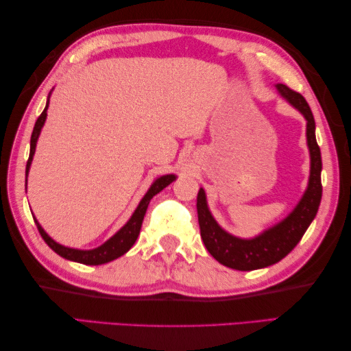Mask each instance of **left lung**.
<instances>
[{"mask_svg":"<svg viewBox=\"0 0 351 351\" xmlns=\"http://www.w3.org/2000/svg\"><path fill=\"white\" fill-rule=\"evenodd\" d=\"M275 88L286 102H289L306 119V145L311 165H309L308 186L295 208L285 219L266 228L256 237L238 238L223 230L211 215L205 189L200 188L197 194L200 237H202L206 250L216 261L230 269H237V271H255V269L272 266L283 260L298 244L309 223L314 221L322 199V157L317 141H315V123L311 108L305 97L286 85L277 84Z\"/></svg>","mask_w":351,"mask_h":351,"instance_id":"obj_1","label":"left lung"}]
</instances>
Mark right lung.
Segmentation results:
<instances>
[{
	"label": "right lung",
	"mask_w": 351,
	"mask_h": 351,
	"mask_svg": "<svg viewBox=\"0 0 351 351\" xmlns=\"http://www.w3.org/2000/svg\"><path fill=\"white\" fill-rule=\"evenodd\" d=\"M49 96H51V93L48 95V101H46L45 110L42 112V114H40L38 119L36 121V125H34V130L31 135V152H29V160H27V165H26V183H27V174H29L34 154H36L37 140L40 136V132H42L43 125H45L46 117H48L46 110H48V107H49ZM176 179H177L176 174H165V176L157 177V179L152 182L151 188L147 189V193L140 200V204H138V206L135 208L134 215L130 216V219L125 222L124 226L119 228L110 239H107L104 244L96 247V249L80 250V249H73V247H66V245L56 243V241L45 232L43 227L40 226L36 217H34V221H36L38 232H40V234H42V238L45 239V243L48 244L57 255L65 258V260L76 261L80 264L99 266V264H106V263L117 260V258H119L121 255H124L125 252L130 250V247L135 244L138 234H140L141 223H143V219H145L147 205H149V202H151V199L155 196V194H158L160 191H162L163 188L168 186L169 183L174 182Z\"/></svg>",
	"instance_id": "1"
}]
</instances>
